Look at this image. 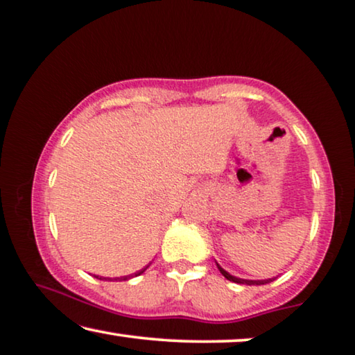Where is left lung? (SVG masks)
Segmentation results:
<instances>
[{"label":"left lung","instance_id":"left-lung-1","mask_svg":"<svg viewBox=\"0 0 355 355\" xmlns=\"http://www.w3.org/2000/svg\"><path fill=\"white\" fill-rule=\"evenodd\" d=\"M216 266H218V269L220 274H223L225 279L234 282V284H241V285H264V284H269V282H272V279H267V280H245V279H239V277H234L230 275L227 270H224L223 267H220L218 263H216Z\"/></svg>","mask_w":355,"mask_h":355}]
</instances>
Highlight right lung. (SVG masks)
Wrapping results in <instances>:
<instances>
[{"mask_svg":"<svg viewBox=\"0 0 355 355\" xmlns=\"http://www.w3.org/2000/svg\"><path fill=\"white\" fill-rule=\"evenodd\" d=\"M147 267H148V266H147ZM147 267H144V269H141L139 272H136V274H135V275H141V274H142V272L147 269ZM130 277H131V275H126V277H120V280H128V279H130ZM97 279H99V277H97ZM101 280H112V279H102V277H101ZM114 280H118V279H114Z\"/></svg>","mask_w":355,"mask_h":355,"instance_id":"add662e5","label":"right lung"}]
</instances>
